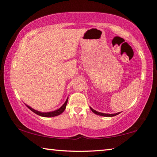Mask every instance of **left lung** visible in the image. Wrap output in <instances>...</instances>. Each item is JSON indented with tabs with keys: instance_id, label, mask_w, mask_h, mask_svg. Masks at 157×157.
Segmentation results:
<instances>
[{
	"instance_id": "8db88e82",
	"label": "left lung",
	"mask_w": 157,
	"mask_h": 157,
	"mask_svg": "<svg viewBox=\"0 0 157 157\" xmlns=\"http://www.w3.org/2000/svg\"><path fill=\"white\" fill-rule=\"evenodd\" d=\"M91 109V110L94 112L95 114H97V115H99V116H105V117H112V116H115L116 115H118V114L120 113L121 112L119 113H113V114H108V113H100V112H98V111H95L94 109H93L91 107H90Z\"/></svg>"
}]
</instances>
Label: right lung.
<instances>
[{
  "mask_svg": "<svg viewBox=\"0 0 157 157\" xmlns=\"http://www.w3.org/2000/svg\"><path fill=\"white\" fill-rule=\"evenodd\" d=\"M68 98L66 99V102H64V104H63L62 107H61L59 109H58L55 110V111H50V112H40V111H36V110H34V109L31 108L30 106H28L26 105V106L30 109L33 111L34 113H35L37 115L40 116H43V117H54V116H59L60 115L61 113L63 112V111L65 110L66 107V105H67V102H68Z\"/></svg>",
  "mask_w": 157,
  "mask_h": 157,
  "instance_id": "obj_1",
  "label": "right lung"
}]
</instances>
